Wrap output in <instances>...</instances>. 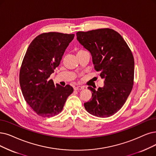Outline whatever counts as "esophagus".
<instances>
[{
  "instance_id": "esophagus-1",
  "label": "esophagus",
  "mask_w": 156,
  "mask_h": 156,
  "mask_svg": "<svg viewBox=\"0 0 156 156\" xmlns=\"http://www.w3.org/2000/svg\"><path fill=\"white\" fill-rule=\"evenodd\" d=\"M74 90H81L83 89H84V88L83 86H76L74 87Z\"/></svg>"
}]
</instances>
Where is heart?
Wrapping results in <instances>:
<instances>
[{"label":"heart","instance_id":"b5f03b06","mask_svg":"<svg viewBox=\"0 0 156 156\" xmlns=\"http://www.w3.org/2000/svg\"><path fill=\"white\" fill-rule=\"evenodd\" d=\"M84 52H86V51H83V50H80V51H79L77 52V54H80V53Z\"/></svg>","mask_w":156,"mask_h":156}]
</instances>
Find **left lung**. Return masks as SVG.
<instances>
[{"mask_svg": "<svg viewBox=\"0 0 156 156\" xmlns=\"http://www.w3.org/2000/svg\"><path fill=\"white\" fill-rule=\"evenodd\" d=\"M77 40L91 53L95 69L104 79L102 88L96 91L88 87L92 98L84 104L93 116L109 117L125 104L134 84V61L131 51L116 31L98 29L88 32L79 31Z\"/></svg>", "mask_w": 156, "mask_h": 156, "instance_id": "1", "label": "left lung"}]
</instances>
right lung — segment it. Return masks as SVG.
<instances>
[{
	"label": "right lung",
	"mask_w": 156,
	"mask_h": 156,
	"mask_svg": "<svg viewBox=\"0 0 156 156\" xmlns=\"http://www.w3.org/2000/svg\"><path fill=\"white\" fill-rule=\"evenodd\" d=\"M74 34L50 32L38 35L29 45L20 70V85L24 99L36 113L51 117L62 111L73 89L49 79L59 64Z\"/></svg>",
	"instance_id": "1"
}]
</instances>
